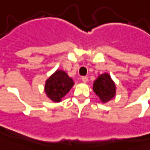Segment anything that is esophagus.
Segmentation results:
<instances>
[{
    "label": "esophagus",
    "instance_id": "34e87169",
    "mask_svg": "<svg viewBox=\"0 0 150 150\" xmlns=\"http://www.w3.org/2000/svg\"><path fill=\"white\" fill-rule=\"evenodd\" d=\"M82 82L86 83V82H88V77H86V76H82Z\"/></svg>",
    "mask_w": 150,
    "mask_h": 150
}]
</instances>
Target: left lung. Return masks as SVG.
Masks as SVG:
<instances>
[{
  "instance_id": "obj_1",
  "label": "left lung",
  "mask_w": 150,
  "mask_h": 150,
  "mask_svg": "<svg viewBox=\"0 0 150 150\" xmlns=\"http://www.w3.org/2000/svg\"><path fill=\"white\" fill-rule=\"evenodd\" d=\"M93 90L103 103L108 102L115 95V84L108 74L100 75L94 82Z\"/></svg>"
}]
</instances>
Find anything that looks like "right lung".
<instances>
[{"label": "right lung", "instance_id": "add662e5", "mask_svg": "<svg viewBox=\"0 0 150 150\" xmlns=\"http://www.w3.org/2000/svg\"><path fill=\"white\" fill-rule=\"evenodd\" d=\"M73 85L72 79L64 71H57L46 82V94L54 102H60Z\"/></svg>", "mask_w": 150, "mask_h": 150}]
</instances>
